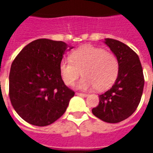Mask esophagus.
<instances>
[{
    "label": "esophagus",
    "mask_w": 153,
    "mask_h": 153,
    "mask_svg": "<svg viewBox=\"0 0 153 153\" xmlns=\"http://www.w3.org/2000/svg\"><path fill=\"white\" fill-rule=\"evenodd\" d=\"M76 95H77V96L84 97L88 96V94H86V93H76Z\"/></svg>",
    "instance_id": "obj_1"
}]
</instances>
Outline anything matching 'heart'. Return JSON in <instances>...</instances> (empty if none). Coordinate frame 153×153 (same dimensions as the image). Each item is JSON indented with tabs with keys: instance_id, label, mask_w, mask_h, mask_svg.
<instances>
[{
	"instance_id": "1",
	"label": "heart",
	"mask_w": 153,
	"mask_h": 153,
	"mask_svg": "<svg viewBox=\"0 0 153 153\" xmlns=\"http://www.w3.org/2000/svg\"><path fill=\"white\" fill-rule=\"evenodd\" d=\"M70 60H61L59 65L60 76L68 86L74 84L81 71L83 77L78 88L88 90L96 88L103 91L112 86L117 79L120 62L116 55L105 48L84 45L73 51Z\"/></svg>"
}]
</instances>
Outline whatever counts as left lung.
Here are the masks:
<instances>
[{
  "mask_svg": "<svg viewBox=\"0 0 153 153\" xmlns=\"http://www.w3.org/2000/svg\"><path fill=\"white\" fill-rule=\"evenodd\" d=\"M105 43L118 57L120 70L111 89L99 95V104L92 110L95 116L107 123H118L137 109L144 86V77L138 56L120 41L106 38Z\"/></svg>",
  "mask_w": 153,
  "mask_h": 153,
  "instance_id": "left-lung-1",
  "label": "left lung"
}]
</instances>
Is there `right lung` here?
Masks as SVG:
<instances>
[{"label": "right lung", "mask_w": 153, "mask_h": 153, "mask_svg": "<svg viewBox=\"0 0 153 153\" xmlns=\"http://www.w3.org/2000/svg\"><path fill=\"white\" fill-rule=\"evenodd\" d=\"M67 47L61 41L41 38L25 46L12 62L10 99L18 115L31 125L52 124L65 112L74 95L59 70Z\"/></svg>", "instance_id": "add662e5"}]
</instances>
